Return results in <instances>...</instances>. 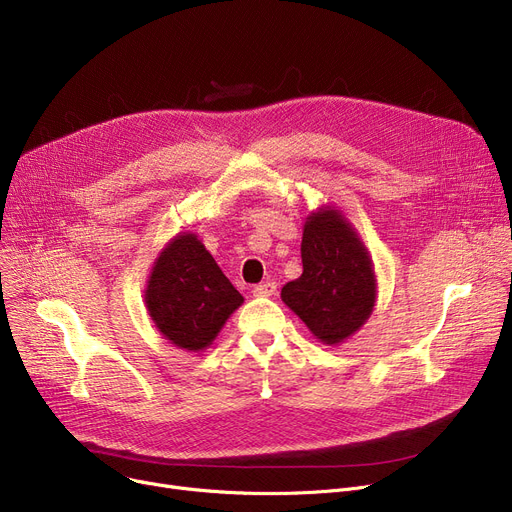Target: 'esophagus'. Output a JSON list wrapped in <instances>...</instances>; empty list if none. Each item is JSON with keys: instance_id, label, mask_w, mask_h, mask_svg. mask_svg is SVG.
Wrapping results in <instances>:
<instances>
[{"instance_id": "34e87169", "label": "esophagus", "mask_w": 512, "mask_h": 512, "mask_svg": "<svg viewBox=\"0 0 512 512\" xmlns=\"http://www.w3.org/2000/svg\"><path fill=\"white\" fill-rule=\"evenodd\" d=\"M276 288H278L276 282L267 280V282H263V284H257V286L253 288V294H255V297H272V294H276Z\"/></svg>"}]
</instances>
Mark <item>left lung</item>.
<instances>
[{
  "mask_svg": "<svg viewBox=\"0 0 512 512\" xmlns=\"http://www.w3.org/2000/svg\"><path fill=\"white\" fill-rule=\"evenodd\" d=\"M301 259L303 274L280 297L319 342L338 346L367 324L378 299L371 253L344 211L326 203L305 218Z\"/></svg>",
  "mask_w": 512,
  "mask_h": 512,
  "instance_id": "obj_1",
  "label": "left lung"
}]
</instances>
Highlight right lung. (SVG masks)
I'll return each mask as SVG.
<instances>
[{
	"mask_svg": "<svg viewBox=\"0 0 512 512\" xmlns=\"http://www.w3.org/2000/svg\"><path fill=\"white\" fill-rule=\"evenodd\" d=\"M242 303V294L191 230L172 236L149 270L147 313L155 330L182 351H205Z\"/></svg>",
	"mask_w": 512,
	"mask_h": 512,
	"instance_id": "obj_1",
	"label": "right lung"
}]
</instances>
